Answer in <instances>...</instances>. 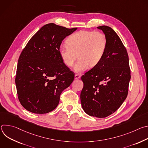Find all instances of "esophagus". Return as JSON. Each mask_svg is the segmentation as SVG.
I'll list each match as a JSON object with an SVG mask.
<instances>
[{
    "label": "esophagus",
    "instance_id": "1",
    "mask_svg": "<svg viewBox=\"0 0 148 148\" xmlns=\"http://www.w3.org/2000/svg\"><path fill=\"white\" fill-rule=\"evenodd\" d=\"M79 78H80V75L79 74H75V79H78Z\"/></svg>",
    "mask_w": 148,
    "mask_h": 148
}]
</instances>
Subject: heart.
Masks as SVG:
<instances>
[{
	"mask_svg": "<svg viewBox=\"0 0 148 148\" xmlns=\"http://www.w3.org/2000/svg\"><path fill=\"white\" fill-rule=\"evenodd\" d=\"M67 45H61L58 48L60 56L67 67H73L78 57L79 60L74 70L80 73L89 67H94L101 62L107 47L106 36L100 32L80 30L67 39Z\"/></svg>",
	"mask_w": 148,
	"mask_h": 148,
	"instance_id": "heart-1",
	"label": "heart"
}]
</instances>
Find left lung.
Returning a JSON list of instances; mask_svg holds the SVG:
<instances>
[{
    "label": "left lung",
    "mask_w": 148,
    "mask_h": 148,
    "mask_svg": "<svg viewBox=\"0 0 148 148\" xmlns=\"http://www.w3.org/2000/svg\"><path fill=\"white\" fill-rule=\"evenodd\" d=\"M104 33L107 47L99 64L81 77L80 98L88 115L105 118L115 112L128 94L131 79L129 57L125 47L110 27H97Z\"/></svg>",
    "instance_id": "1"
}]
</instances>
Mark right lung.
<instances>
[{
    "mask_svg": "<svg viewBox=\"0 0 148 148\" xmlns=\"http://www.w3.org/2000/svg\"><path fill=\"white\" fill-rule=\"evenodd\" d=\"M77 29L49 23L29 41L18 58L15 83L18 99L27 111L43 114L53 111L62 91L74 75L62 62L58 48Z\"/></svg>",
    "mask_w": 148,
    "mask_h": 148,
    "instance_id": "right-lung-1",
    "label": "right lung"
}]
</instances>
